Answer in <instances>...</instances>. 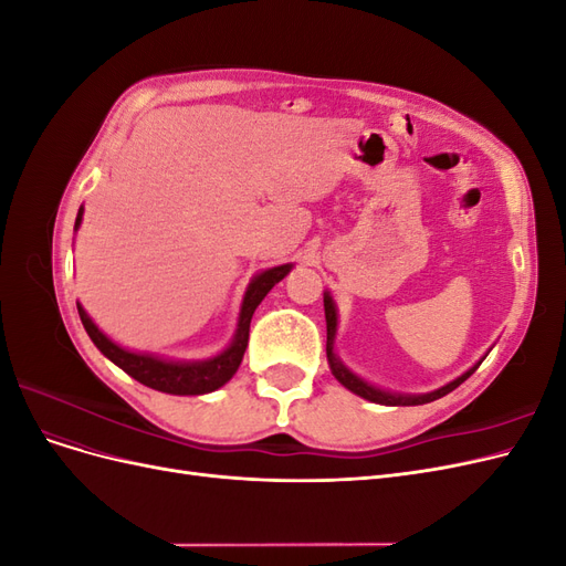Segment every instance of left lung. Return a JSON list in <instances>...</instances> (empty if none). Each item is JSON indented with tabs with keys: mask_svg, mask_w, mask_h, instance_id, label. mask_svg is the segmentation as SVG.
<instances>
[{
	"mask_svg": "<svg viewBox=\"0 0 566 566\" xmlns=\"http://www.w3.org/2000/svg\"><path fill=\"white\" fill-rule=\"evenodd\" d=\"M323 310H325V328H328V342H325V354H328V366L335 375V380L347 387L349 391H354L356 397H361L366 401H373V403H382V406H420V403H430V401H437L441 397H447L449 391H453L458 385L465 382L470 375L479 368V364L484 361L486 356H482V361H476L472 368H468L462 375H458L455 380L447 382L439 389H432L427 394H401V391H389V389H382V387H375L373 382L364 380L361 375H356L352 368H347L345 364L339 361V356L335 354V337H337V304L333 300V295L325 290L323 293Z\"/></svg>",
	"mask_w": 566,
	"mask_h": 566,
	"instance_id": "8db88e82",
	"label": "left lung"
}]
</instances>
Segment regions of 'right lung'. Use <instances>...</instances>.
I'll return each instance as SVG.
<instances>
[{
	"label": "right lung",
	"mask_w": 566,
	"mask_h": 566,
	"mask_svg": "<svg viewBox=\"0 0 566 566\" xmlns=\"http://www.w3.org/2000/svg\"><path fill=\"white\" fill-rule=\"evenodd\" d=\"M84 208L77 210L75 231L82 224ZM295 264H281L271 266L252 276V281L245 287V295L241 302V314H238L235 333L229 342L227 349L210 358H200V361H175V358H163L156 354L132 352L123 345L113 342L98 325L92 321V316L84 312V306L77 302V314L82 318L84 331L92 337L96 349L104 354L108 361H113L117 368H123L136 382H142L150 389H158L165 394H177V397H196V394H210L219 387H224L241 366L243 354L248 347L250 337V321L256 306L266 297L269 290L283 281Z\"/></svg>",
	"instance_id": "right-lung-1"
}]
</instances>
